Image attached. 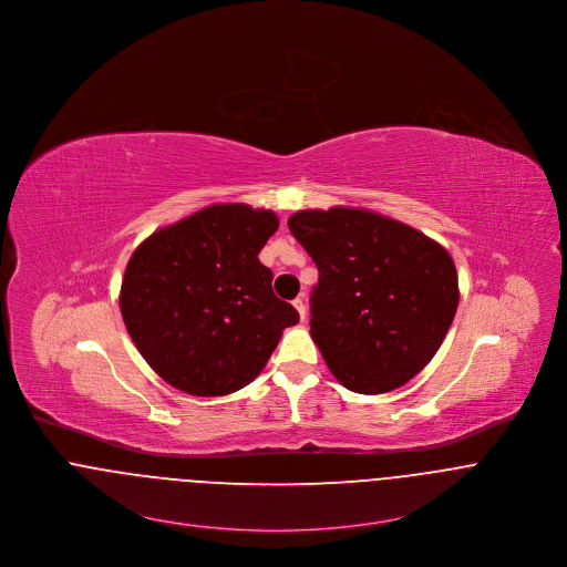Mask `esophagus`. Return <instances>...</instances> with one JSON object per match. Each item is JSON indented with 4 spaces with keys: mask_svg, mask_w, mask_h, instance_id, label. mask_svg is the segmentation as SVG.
<instances>
[{
    "mask_svg": "<svg viewBox=\"0 0 567 567\" xmlns=\"http://www.w3.org/2000/svg\"><path fill=\"white\" fill-rule=\"evenodd\" d=\"M292 306L297 308V311H299V316H301V320L306 318V313H308V309H306V301L301 299V297H297L295 301H292Z\"/></svg>",
    "mask_w": 567,
    "mask_h": 567,
    "instance_id": "34e87169",
    "label": "esophagus"
}]
</instances>
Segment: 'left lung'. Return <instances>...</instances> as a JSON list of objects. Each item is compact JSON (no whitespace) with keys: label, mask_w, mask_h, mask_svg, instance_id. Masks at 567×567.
I'll list each match as a JSON object with an SVG mask.
<instances>
[{"label":"left lung","mask_w":567,"mask_h":567,"mask_svg":"<svg viewBox=\"0 0 567 567\" xmlns=\"http://www.w3.org/2000/svg\"><path fill=\"white\" fill-rule=\"evenodd\" d=\"M292 236L318 266L309 333L358 394L413 379L442 347L460 303L457 268L422 231L361 209H301Z\"/></svg>","instance_id":"obj_1"}]
</instances>
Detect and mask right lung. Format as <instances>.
Listing matches in <instances>:
<instances>
[{"label": "right lung", "mask_w": 567, "mask_h": 567, "mask_svg": "<svg viewBox=\"0 0 567 567\" xmlns=\"http://www.w3.org/2000/svg\"><path fill=\"white\" fill-rule=\"evenodd\" d=\"M270 209L216 204L157 229L127 261L121 316L136 349L173 388L225 396L249 385L299 311L272 292L258 256Z\"/></svg>", "instance_id": "1"}]
</instances>
